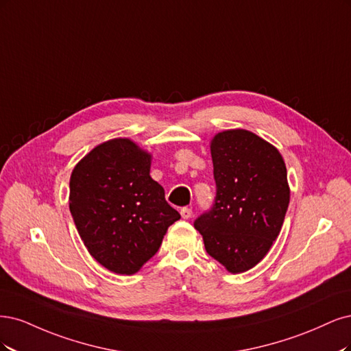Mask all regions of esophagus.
Wrapping results in <instances>:
<instances>
[{
	"mask_svg": "<svg viewBox=\"0 0 351 351\" xmlns=\"http://www.w3.org/2000/svg\"><path fill=\"white\" fill-rule=\"evenodd\" d=\"M180 216H182V219H189L192 216V210L189 207H182L180 208Z\"/></svg>",
	"mask_w": 351,
	"mask_h": 351,
	"instance_id": "obj_1",
	"label": "esophagus"
}]
</instances>
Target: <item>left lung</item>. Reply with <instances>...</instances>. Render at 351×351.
Returning <instances> with one entry per match:
<instances>
[{
  "mask_svg": "<svg viewBox=\"0 0 351 351\" xmlns=\"http://www.w3.org/2000/svg\"><path fill=\"white\" fill-rule=\"evenodd\" d=\"M216 197L194 221L206 251L230 273L255 267L269 251L290 201L287 171L276 147L230 130L211 141Z\"/></svg>",
  "mask_w": 351,
  "mask_h": 351,
  "instance_id": "1",
  "label": "left lung"
}]
</instances>
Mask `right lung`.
<instances>
[{
  "label": "right lung",
  "mask_w": 351,
  "mask_h": 351,
  "mask_svg": "<svg viewBox=\"0 0 351 351\" xmlns=\"http://www.w3.org/2000/svg\"><path fill=\"white\" fill-rule=\"evenodd\" d=\"M70 211L90 255L127 276L156 255L180 219L150 176V154L127 138L97 145L74 167Z\"/></svg>",
  "instance_id": "1"
}]
</instances>
